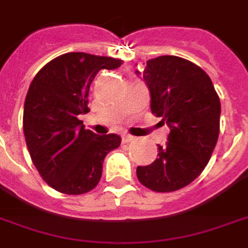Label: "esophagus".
<instances>
[{
  "label": "esophagus",
  "mask_w": 248,
  "mask_h": 248,
  "mask_svg": "<svg viewBox=\"0 0 248 248\" xmlns=\"http://www.w3.org/2000/svg\"><path fill=\"white\" fill-rule=\"evenodd\" d=\"M134 137H131V135H129V134H124V135H122V140H124V143H129V142H131V140H134Z\"/></svg>",
  "instance_id": "obj_1"
}]
</instances>
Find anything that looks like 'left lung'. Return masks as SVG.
Segmentation results:
<instances>
[{"instance_id":"left-lung-1","label":"left lung","mask_w":248,"mask_h":248,"mask_svg":"<svg viewBox=\"0 0 248 248\" xmlns=\"http://www.w3.org/2000/svg\"><path fill=\"white\" fill-rule=\"evenodd\" d=\"M150 89L151 111L170 127L157 157L138 167L137 176L154 192H173L197 179L208 164L219 135L221 102L206 72L179 56L147 60L142 71Z\"/></svg>"}]
</instances>
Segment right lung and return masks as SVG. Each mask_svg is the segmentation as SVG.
I'll use <instances>...</instances> for the list:
<instances>
[{
    "instance_id": "1",
    "label": "right lung",
    "mask_w": 248,
    "mask_h": 248,
    "mask_svg": "<svg viewBox=\"0 0 248 248\" xmlns=\"http://www.w3.org/2000/svg\"><path fill=\"white\" fill-rule=\"evenodd\" d=\"M121 64L118 59L69 52L46 64L31 81L23 133L34 166L55 190L82 194L93 189L105 156L119 147V135L85 130L78 115L89 111V88L98 71Z\"/></svg>"
}]
</instances>
